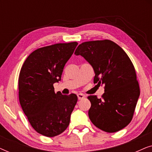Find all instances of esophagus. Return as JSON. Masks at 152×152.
<instances>
[{"instance_id": "34e87169", "label": "esophagus", "mask_w": 152, "mask_h": 152, "mask_svg": "<svg viewBox=\"0 0 152 152\" xmlns=\"http://www.w3.org/2000/svg\"><path fill=\"white\" fill-rule=\"evenodd\" d=\"M77 97L79 99H83L85 97V95L82 93H79V94H77Z\"/></svg>"}]
</instances>
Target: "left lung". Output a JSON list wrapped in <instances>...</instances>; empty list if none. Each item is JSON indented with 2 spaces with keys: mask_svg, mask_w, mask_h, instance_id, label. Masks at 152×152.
Listing matches in <instances>:
<instances>
[{
  "mask_svg": "<svg viewBox=\"0 0 152 152\" xmlns=\"http://www.w3.org/2000/svg\"><path fill=\"white\" fill-rule=\"evenodd\" d=\"M81 55L93 66V82L104 85L102 98L89 95L91 103L88 116L95 126L113 133L132 121L140 95V87L134 64L124 50L111 40L84 42L77 48Z\"/></svg>",
  "mask_w": 152,
  "mask_h": 152,
  "instance_id": "obj_1",
  "label": "left lung"
}]
</instances>
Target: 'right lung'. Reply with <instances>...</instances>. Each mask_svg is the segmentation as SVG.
Segmentation results:
<instances>
[{
	"label": "right lung",
	"instance_id": "add662e5",
	"mask_svg": "<svg viewBox=\"0 0 152 152\" xmlns=\"http://www.w3.org/2000/svg\"><path fill=\"white\" fill-rule=\"evenodd\" d=\"M77 44L76 41L56 43L37 49L20 68V104L31 126L43 136H56L69 125L77 96L55 93L53 84L61 80L64 66Z\"/></svg>",
	"mask_w": 152,
	"mask_h": 152
}]
</instances>
